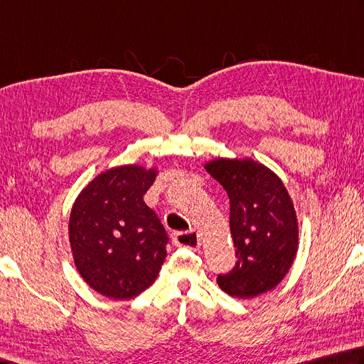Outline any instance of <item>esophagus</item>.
Wrapping results in <instances>:
<instances>
[{
  "mask_svg": "<svg viewBox=\"0 0 364 364\" xmlns=\"http://www.w3.org/2000/svg\"><path fill=\"white\" fill-rule=\"evenodd\" d=\"M173 243L176 247L197 250L200 247V237L196 230H186V232H176L173 235Z\"/></svg>",
  "mask_w": 364,
  "mask_h": 364,
  "instance_id": "1",
  "label": "esophagus"
}]
</instances>
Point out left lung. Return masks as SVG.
Instances as JSON below:
<instances>
[{"instance_id": "obj_1", "label": "left lung", "mask_w": 364, "mask_h": 364, "mask_svg": "<svg viewBox=\"0 0 364 364\" xmlns=\"http://www.w3.org/2000/svg\"><path fill=\"white\" fill-rule=\"evenodd\" d=\"M205 170L226 189L237 262L218 285L229 296L251 299L274 289L296 257L299 229L285 184L253 159H215Z\"/></svg>"}]
</instances>
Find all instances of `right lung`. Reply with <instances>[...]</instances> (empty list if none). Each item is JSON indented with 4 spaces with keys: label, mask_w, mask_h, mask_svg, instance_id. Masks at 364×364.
Returning a JSON list of instances; mask_svg holds the SVG:
<instances>
[{
    "label": "right lung",
    "mask_w": 364,
    "mask_h": 364,
    "mask_svg": "<svg viewBox=\"0 0 364 364\" xmlns=\"http://www.w3.org/2000/svg\"><path fill=\"white\" fill-rule=\"evenodd\" d=\"M156 168L122 165L103 171L73 203L68 234L77 272L109 299H132L153 285L168 237L143 200Z\"/></svg>",
    "instance_id": "obj_1"
}]
</instances>
